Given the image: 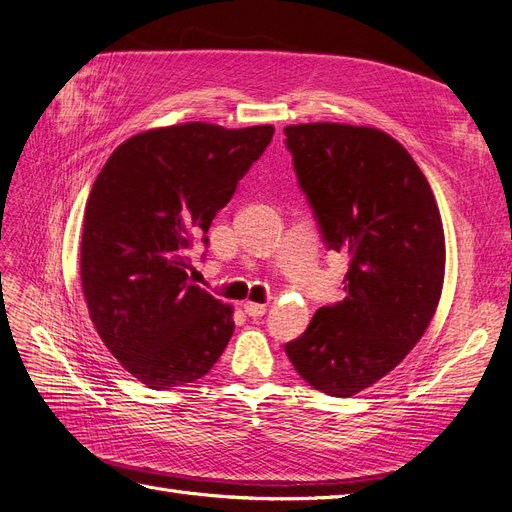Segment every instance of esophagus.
I'll return each instance as SVG.
<instances>
[{
  "label": "esophagus",
  "mask_w": 512,
  "mask_h": 512,
  "mask_svg": "<svg viewBox=\"0 0 512 512\" xmlns=\"http://www.w3.org/2000/svg\"><path fill=\"white\" fill-rule=\"evenodd\" d=\"M243 312L247 314V316H262L267 312V303H254V301H245L243 303Z\"/></svg>",
  "instance_id": "esophagus-1"
}]
</instances>
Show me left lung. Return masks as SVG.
Returning <instances> with one entry per match:
<instances>
[{
	"instance_id": "obj_1",
	"label": "left lung",
	"mask_w": 512,
	"mask_h": 512,
	"mask_svg": "<svg viewBox=\"0 0 512 512\" xmlns=\"http://www.w3.org/2000/svg\"><path fill=\"white\" fill-rule=\"evenodd\" d=\"M301 190L329 250L346 252V299L286 344L299 376L352 397L393 371L436 314L446 245L436 198L404 145L350 123L286 126Z\"/></svg>"
}]
</instances>
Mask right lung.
<instances>
[{
	"instance_id": "add662e5",
	"label": "right lung",
	"mask_w": 512,
	"mask_h": 512,
	"mask_svg": "<svg viewBox=\"0 0 512 512\" xmlns=\"http://www.w3.org/2000/svg\"><path fill=\"white\" fill-rule=\"evenodd\" d=\"M273 132L190 121L134 134L89 192L81 237L89 318L121 367L149 389L203 378L230 342L232 305L188 280L185 252L207 235Z\"/></svg>"
}]
</instances>
